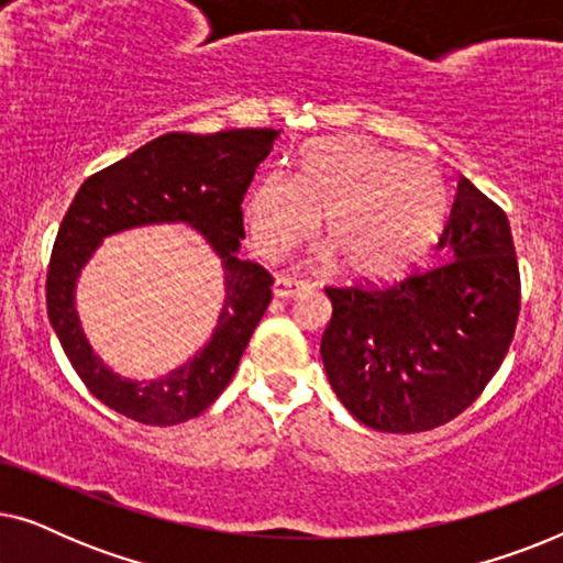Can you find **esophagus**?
<instances>
[{
	"label": "esophagus",
	"instance_id": "1",
	"mask_svg": "<svg viewBox=\"0 0 563 563\" xmlns=\"http://www.w3.org/2000/svg\"><path fill=\"white\" fill-rule=\"evenodd\" d=\"M310 289V284L305 279H295V276H279V279L274 282V295L276 297H295V295H302V291Z\"/></svg>",
	"mask_w": 563,
	"mask_h": 563
}]
</instances>
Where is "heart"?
Returning a JSON list of instances; mask_svg holds the SVG:
<instances>
[{"label":"heart","instance_id":"b5f03b06","mask_svg":"<svg viewBox=\"0 0 563 563\" xmlns=\"http://www.w3.org/2000/svg\"><path fill=\"white\" fill-rule=\"evenodd\" d=\"M443 210L445 187L426 161L341 137L305 145L297 174L261 176L245 195L243 222L253 249L282 261L325 214L322 233L353 274H387L426 249Z\"/></svg>","mask_w":563,"mask_h":563}]
</instances>
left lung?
I'll list each match as a JSON object with an SVG mask.
<instances>
[{"label": "left lung", "mask_w": 563, "mask_h": 563, "mask_svg": "<svg viewBox=\"0 0 563 563\" xmlns=\"http://www.w3.org/2000/svg\"><path fill=\"white\" fill-rule=\"evenodd\" d=\"M438 249L443 261L397 282L328 284L320 356L353 418L422 433L476 402L510 351L520 268L499 205L459 176Z\"/></svg>", "instance_id": "1"}]
</instances>
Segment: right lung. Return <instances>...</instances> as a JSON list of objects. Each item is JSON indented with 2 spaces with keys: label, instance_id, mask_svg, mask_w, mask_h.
<instances>
[{
  "label": "right lung",
  "instance_id": "right-lung-1",
  "mask_svg": "<svg viewBox=\"0 0 563 563\" xmlns=\"http://www.w3.org/2000/svg\"><path fill=\"white\" fill-rule=\"evenodd\" d=\"M279 133H166L91 174L76 191L53 243L45 302L74 372L110 410L143 426H176L205 412L233 379L274 284L264 266L235 256L245 238L241 205ZM151 221H189L213 243L227 264V305L213 341L195 360L164 380L130 383L90 353L73 310V284L104 234Z\"/></svg>",
  "mask_w": 563,
  "mask_h": 563
}]
</instances>
